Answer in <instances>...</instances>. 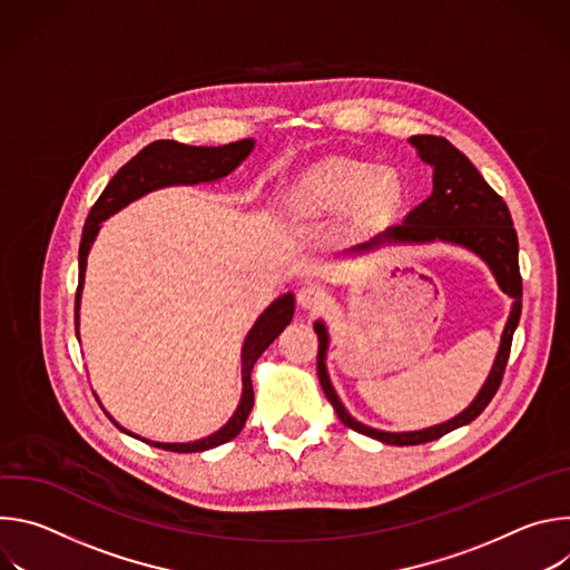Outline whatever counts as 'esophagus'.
Listing matches in <instances>:
<instances>
[{"label": "esophagus", "instance_id": "34e87169", "mask_svg": "<svg viewBox=\"0 0 570 570\" xmlns=\"http://www.w3.org/2000/svg\"><path fill=\"white\" fill-rule=\"evenodd\" d=\"M324 302H327V295H324L322 288L313 286V284H304L297 291V304L306 311H317Z\"/></svg>", "mask_w": 570, "mask_h": 570}]
</instances>
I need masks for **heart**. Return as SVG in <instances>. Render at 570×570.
I'll return each mask as SVG.
<instances>
[{"label": "heart", "instance_id": "b5f03b06", "mask_svg": "<svg viewBox=\"0 0 570 570\" xmlns=\"http://www.w3.org/2000/svg\"><path fill=\"white\" fill-rule=\"evenodd\" d=\"M403 198L405 183L396 169L376 167L374 161L354 157L324 159L288 189V205L295 214L338 209L356 203L367 216H390Z\"/></svg>", "mask_w": 570, "mask_h": 570}]
</instances>
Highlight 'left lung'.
I'll return each mask as SVG.
<instances>
[{
  "instance_id": "8db88e82",
  "label": "left lung",
  "mask_w": 570,
  "mask_h": 570,
  "mask_svg": "<svg viewBox=\"0 0 570 570\" xmlns=\"http://www.w3.org/2000/svg\"><path fill=\"white\" fill-rule=\"evenodd\" d=\"M411 144L415 146L422 161L433 167V194L405 216L401 225H390L385 232L376 234L372 240L363 243V246H356L354 250H367V248L381 246V243H392V240L420 243V240L442 238V240L460 243V246L473 250L490 264L492 273L499 279V286L514 299V304H512L508 327L501 338V350L492 367V374L482 385L480 394L473 399V403L451 422L426 429V431H415V433L374 431L370 426L354 422L347 415V411L343 409V403L338 401L330 383L327 370H324L327 332H324L320 322H315L317 376L324 394H327L330 403L334 405L336 415L347 429L385 444H396V446H413V444H426V442L440 440L442 435L473 422L487 405H490L497 390L501 387V381L508 367L512 336L521 317V297H523V282L519 271V238H517V229L505 200L484 183V178L471 165L469 157L462 150H458L449 139L438 135H413Z\"/></svg>"
}]
</instances>
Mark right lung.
<instances>
[{
    "label": "right lung",
    "mask_w": 570,
    "mask_h": 570,
    "mask_svg": "<svg viewBox=\"0 0 570 570\" xmlns=\"http://www.w3.org/2000/svg\"><path fill=\"white\" fill-rule=\"evenodd\" d=\"M255 141L253 139H240L234 144H225L218 148H200V146H185L174 139H157L141 148L130 161L117 171V176L108 183L99 200L92 205L83 236H80V248H78V286H76V324H78V299H80V288H83V277H86V262L92 240L101 227V220H106L110 214L119 212L126 207L130 200L159 189V187H169V185H196V183H212L229 171H234L243 159L248 157L253 150ZM293 317V295H284L275 299L268 311L255 322V327L250 330L246 343H243V367H240V379H243V396L234 417L214 435L191 442V444H161V442H146L150 446L165 449V451H176V453H198L207 451L214 446H220L229 440H234L240 429L246 426V420L255 405V392H253V381L250 372L257 363V358L268 350V345L282 334V330L291 322ZM117 429H121L115 422ZM124 431V429H121ZM128 433V431H124ZM132 435V433H128ZM135 438V435H132Z\"/></svg>",
    "instance_id": "right-lung-1"
}]
</instances>
